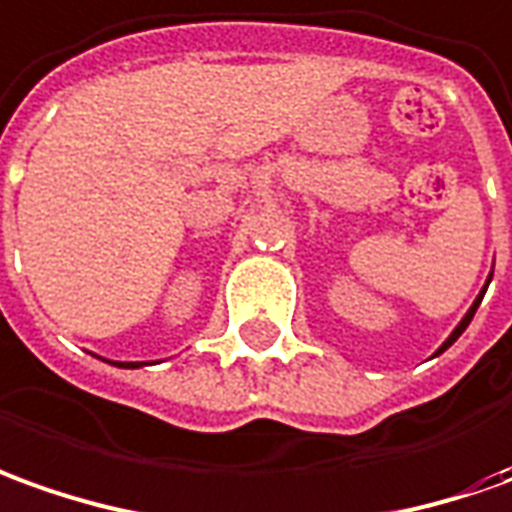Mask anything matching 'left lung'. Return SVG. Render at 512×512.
I'll list each match as a JSON object with an SVG mask.
<instances>
[{
	"label": "left lung",
	"mask_w": 512,
	"mask_h": 512,
	"mask_svg": "<svg viewBox=\"0 0 512 512\" xmlns=\"http://www.w3.org/2000/svg\"><path fill=\"white\" fill-rule=\"evenodd\" d=\"M488 284H491V281H488ZM488 284H485V287H482V292H479V295H477V301H474V306H471V309H468V312H465V317H463V320H460V326H457V329L451 331V334H449V340H446V343L440 345V348H438V354H443V351H446V348H449V345L454 343V340H457V337H460V334H463L465 329H468V323H471V317H474V312H477V306H479V303H482V298H485V290H488Z\"/></svg>",
	"instance_id": "8db88e82"
}]
</instances>
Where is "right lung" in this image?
<instances>
[{
  "label": "right lung",
  "mask_w": 512,
  "mask_h": 512,
  "mask_svg": "<svg viewBox=\"0 0 512 512\" xmlns=\"http://www.w3.org/2000/svg\"><path fill=\"white\" fill-rule=\"evenodd\" d=\"M116 368H142L144 362H111Z\"/></svg>",
  "instance_id": "right-lung-1"
}]
</instances>
